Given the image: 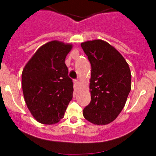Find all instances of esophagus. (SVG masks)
Returning a JSON list of instances; mask_svg holds the SVG:
<instances>
[{"instance_id": "obj_1", "label": "esophagus", "mask_w": 156, "mask_h": 156, "mask_svg": "<svg viewBox=\"0 0 156 156\" xmlns=\"http://www.w3.org/2000/svg\"><path fill=\"white\" fill-rule=\"evenodd\" d=\"M74 83H75V84L76 87H78V84H79V81H78V80L75 79L74 80Z\"/></svg>"}]
</instances>
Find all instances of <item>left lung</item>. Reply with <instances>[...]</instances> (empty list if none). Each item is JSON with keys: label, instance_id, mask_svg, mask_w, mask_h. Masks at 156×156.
<instances>
[{"label": "left lung", "instance_id": "obj_1", "mask_svg": "<svg viewBox=\"0 0 156 156\" xmlns=\"http://www.w3.org/2000/svg\"><path fill=\"white\" fill-rule=\"evenodd\" d=\"M91 65L90 103L83 110L88 122L107 125L118 117L131 89V74L125 58L107 42L81 43Z\"/></svg>", "mask_w": 156, "mask_h": 156}]
</instances>
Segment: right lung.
I'll list each match as a JSON object with an SVG mask.
<instances>
[{"instance_id": "1", "label": "right lung", "mask_w": 156, "mask_h": 156, "mask_svg": "<svg viewBox=\"0 0 156 156\" xmlns=\"http://www.w3.org/2000/svg\"><path fill=\"white\" fill-rule=\"evenodd\" d=\"M72 47L57 41L48 42L36 51L23 69L25 101L40 123L59 122L73 97V82L65 63Z\"/></svg>"}]
</instances>
